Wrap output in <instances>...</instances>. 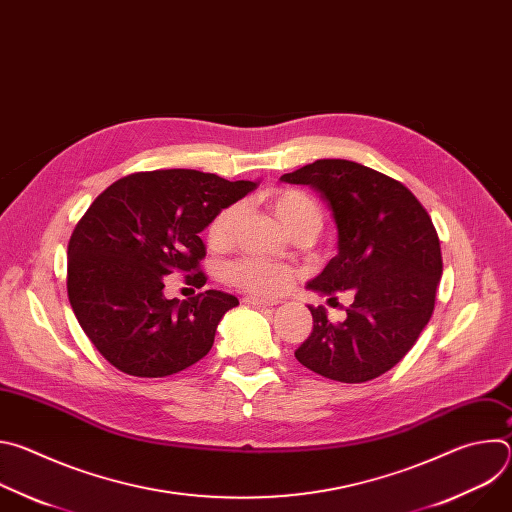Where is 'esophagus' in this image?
Segmentation results:
<instances>
[{
    "instance_id": "esophagus-1",
    "label": "esophagus",
    "mask_w": 512,
    "mask_h": 512,
    "mask_svg": "<svg viewBox=\"0 0 512 512\" xmlns=\"http://www.w3.org/2000/svg\"><path fill=\"white\" fill-rule=\"evenodd\" d=\"M243 302H245V304H251V306H259V308L277 306V304H279V300H269V298H259V296H245Z\"/></svg>"
}]
</instances>
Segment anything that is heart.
Returning <instances> with one entry per match:
<instances>
[{
    "label": "heart",
    "mask_w": 512,
    "mask_h": 512,
    "mask_svg": "<svg viewBox=\"0 0 512 512\" xmlns=\"http://www.w3.org/2000/svg\"><path fill=\"white\" fill-rule=\"evenodd\" d=\"M269 202L281 223L296 237H314L324 223V210L314 196L296 188H279L271 192ZM243 204L231 202L218 210L206 227V241L214 251H227L237 243ZM229 279L255 296H277L296 279L289 265L249 255L229 267Z\"/></svg>",
    "instance_id": "obj_1"
}]
</instances>
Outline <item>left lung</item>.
Listing matches in <instances>:
<instances>
[{"label": "left lung", "mask_w": 512, "mask_h": 512, "mask_svg": "<svg viewBox=\"0 0 512 512\" xmlns=\"http://www.w3.org/2000/svg\"><path fill=\"white\" fill-rule=\"evenodd\" d=\"M312 186L338 227V255L308 283L330 296L348 291L344 322L308 306L314 328L296 358L340 383L381 377L411 350L427 326L442 277V249L427 210L399 180L348 160H316L281 176Z\"/></svg>", "instance_id": "obj_1"}]
</instances>
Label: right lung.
<instances>
[{"label": "right lung", "instance_id": "1", "mask_svg": "<svg viewBox=\"0 0 512 512\" xmlns=\"http://www.w3.org/2000/svg\"><path fill=\"white\" fill-rule=\"evenodd\" d=\"M257 184L198 170L135 172L103 190L68 241L66 291L81 328L115 369L168 377L208 354L218 322L239 304L206 289L188 300L164 296L166 275L206 283L200 233L223 206Z\"/></svg>", "mask_w": 512, "mask_h": 512}]
</instances>
